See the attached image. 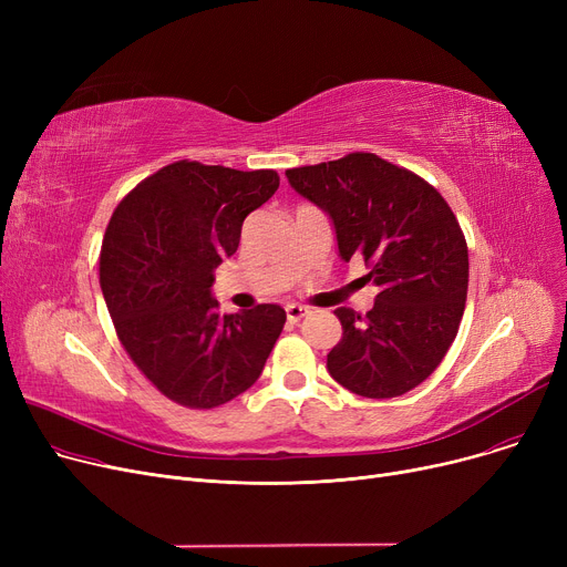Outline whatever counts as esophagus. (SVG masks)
Here are the masks:
<instances>
[{
	"label": "esophagus",
	"mask_w": 567,
	"mask_h": 567,
	"mask_svg": "<svg viewBox=\"0 0 567 567\" xmlns=\"http://www.w3.org/2000/svg\"><path fill=\"white\" fill-rule=\"evenodd\" d=\"M285 310H287V319H289L291 323L301 321V319L308 315V308H306V306H299V303H289Z\"/></svg>",
	"instance_id": "34e87169"
}]
</instances>
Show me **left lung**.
Segmentation results:
<instances>
[{
	"label": "left lung",
	"instance_id": "left-lung-1",
	"mask_svg": "<svg viewBox=\"0 0 567 567\" xmlns=\"http://www.w3.org/2000/svg\"><path fill=\"white\" fill-rule=\"evenodd\" d=\"M287 178L331 216L340 257H363L379 289L365 315L336 310L342 340L326 368L361 398L409 393L439 368L464 315L468 250L453 208L419 174L365 152Z\"/></svg>",
	"mask_w": 567,
	"mask_h": 567
}]
</instances>
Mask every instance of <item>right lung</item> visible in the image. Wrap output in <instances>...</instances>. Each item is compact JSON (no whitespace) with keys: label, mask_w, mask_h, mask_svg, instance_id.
Here are the masks:
<instances>
[{"label":"right lung","mask_w":567,"mask_h":567,"mask_svg":"<svg viewBox=\"0 0 567 567\" xmlns=\"http://www.w3.org/2000/svg\"><path fill=\"white\" fill-rule=\"evenodd\" d=\"M278 186L274 169L176 161L114 208L99 261L105 303L131 361L176 404L214 409L246 393L282 333L280 306L220 315L212 296L246 216Z\"/></svg>","instance_id":"obj_1"}]
</instances>
